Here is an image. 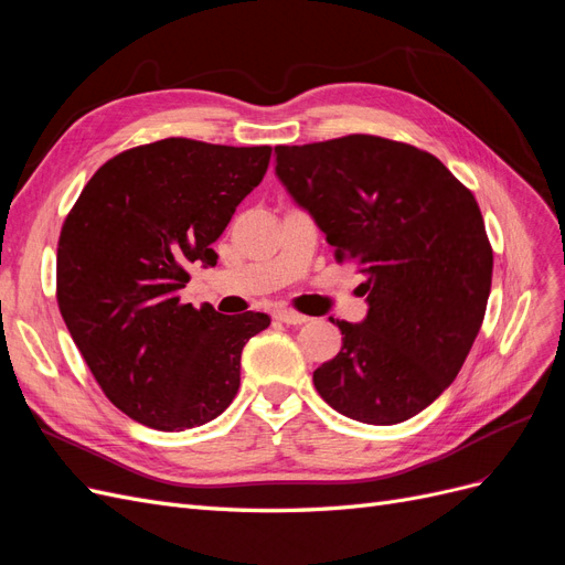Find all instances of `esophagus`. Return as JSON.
Instances as JSON below:
<instances>
[{"mask_svg": "<svg viewBox=\"0 0 565 565\" xmlns=\"http://www.w3.org/2000/svg\"><path fill=\"white\" fill-rule=\"evenodd\" d=\"M276 318L282 320V322H287V324H303L306 320H309V316L297 313V311H292V309H280V311L276 313Z\"/></svg>", "mask_w": 565, "mask_h": 565, "instance_id": "1", "label": "esophagus"}]
</instances>
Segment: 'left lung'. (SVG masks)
<instances>
[{
    "instance_id": "obj_1",
    "label": "left lung",
    "mask_w": 565,
    "mask_h": 565,
    "mask_svg": "<svg viewBox=\"0 0 565 565\" xmlns=\"http://www.w3.org/2000/svg\"><path fill=\"white\" fill-rule=\"evenodd\" d=\"M276 174L365 276L367 316L337 320L341 351L316 391L363 424L415 417L455 382L486 316L492 247L476 198L431 152L367 134L276 146Z\"/></svg>"
}]
</instances>
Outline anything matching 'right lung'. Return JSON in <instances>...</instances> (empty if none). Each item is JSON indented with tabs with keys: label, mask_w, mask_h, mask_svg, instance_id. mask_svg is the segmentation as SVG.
I'll use <instances>...</instances> for the list:
<instances>
[{
	"label": "right lung",
	"mask_w": 565,
	"mask_h": 565,
	"mask_svg": "<svg viewBox=\"0 0 565 565\" xmlns=\"http://www.w3.org/2000/svg\"><path fill=\"white\" fill-rule=\"evenodd\" d=\"M270 146L162 139L119 152L84 185L58 237L56 299L94 380L127 417L183 431L218 417L241 386L266 313L181 303L193 264L262 183Z\"/></svg>",
	"instance_id": "add662e5"
}]
</instances>
